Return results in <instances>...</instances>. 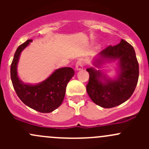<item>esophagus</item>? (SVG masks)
Returning a JSON list of instances; mask_svg holds the SVG:
<instances>
[{"label": "esophagus", "instance_id": "34e87169", "mask_svg": "<svg viewBox=\"0 0 149 149\" xmlns=\"http://www.w3.org/2000/svg\"><path fill=\"white\" fill-rule=\"evenodd\" d=\"M84 68V63L81 61H78L76 63V70H80Z\"/></svg>", "mask_w": 149, "mask_h": 149}]
</instances>
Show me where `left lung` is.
Segmentation results:
<instances>
[{"mask_svg":"<svg viewBox=\"0 0 149 149\" xmlns=\"http://www.w3.org/2000/svg\"><path fill=\"white\" fill-rule=\"evenodd\" d=\"M93 60V65L100 68L109 61H118L117 77L110 79L100 70L91 67L86 69L89 80L86 91L96 104L104 108L118 106L127 101L137 85L139 67L133 46L125 40L115 46H108Z\"/></svg>","mask_w":149,"mask_h":149,"instance_id":"left-lung-1","label":"left lung"}]
</instances>
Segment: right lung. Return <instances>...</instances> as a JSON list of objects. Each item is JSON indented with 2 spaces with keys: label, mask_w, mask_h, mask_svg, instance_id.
I'll use <instances>...</instances> for the list:
<instances>
[{
  "label": "right lung",
  "mask_w": 149,
  "mask_h": 149,
  "mask_svg": "<svg viewBox=\"0 0 149 149\" xmlns=\"http://www.w3.org/2000/svg\"><path fill=\"white\" fill-rule=\"evenodd\" d=\"M31 42L32 40H28L16 49L10 65V79L16 94L26 106L40 112L49 113L62 104L66 86L74 76V70L70 67L61 68L40 83H24L18 76L17 65L21 53Z\"/></svg>",
  "instance_id": "obj_1"
}]
</instances>
